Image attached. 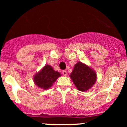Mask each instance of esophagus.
<instances>
[{
    "label": "esophagus",
    "instance_id": "obj_1",
    "mask_svg": "<svg viewBox=\"0 0 127 127\" xmlns=\"http://www.w3.org/2000/svg\"><path fill=\"white\" fill-rule=\"evenodd\" d=\"M63 75H64V76H66L67 75V71H63Z\"/></svg>",
    "mask_w": 127,
    "mask_h": 127
}]
</instances>
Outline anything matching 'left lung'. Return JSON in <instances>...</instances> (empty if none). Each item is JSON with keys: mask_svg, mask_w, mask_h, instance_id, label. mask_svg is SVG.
I'll return each instance as SVG.
<instances>
[{"mask_svg": "<svg viewBox=\"0 0 127 127\" xmlns=\"http://www.w3.org/2000/svg\"><path fill=\"white\" fill-rule=\"evenodd\" d=\"M69 76L77 90L81 92H86L90 89L97 79L95 71L82 62L75 64Z\"/></svg>", "mask_w": 127, "mask_h": 127, "instance_id": "left-lung-1", "label": "left lung"}]
</instances>
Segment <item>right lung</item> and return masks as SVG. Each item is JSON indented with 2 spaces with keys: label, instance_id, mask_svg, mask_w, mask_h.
<instances>
[{
  "label": "right lung",
  "instance_id": "add662e5",
  "mask_svg": "<svg viewBox=\"0 0 127 127\" xmlns=\"http://www.w3.org/2000/svg\"><path fill=\"white\" fill-rule=\"evenodd\" d=\"M61 75L60 72L54 71L52 66L46 64L40 71L35 74L33 79L35 85L41 89L47 90L51 88L53 83Z\"/></svg>",
  "mask_w": 127,
  "mask_h": 127
}]
</instances>
